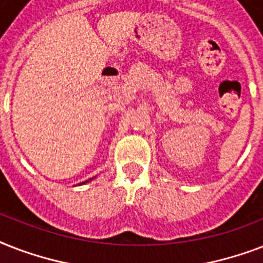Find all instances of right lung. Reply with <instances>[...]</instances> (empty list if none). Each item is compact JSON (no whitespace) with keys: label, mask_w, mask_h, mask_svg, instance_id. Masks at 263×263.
<instances>
[{"label":"right lung","mask_w":263,"mask_h":263,"mask_svg":"<svg viewBox=\"0 0 263 263\" xmlns=\"http://www.w3.org/2000/svg\"><path fill=\"white\" fill-rule=\"evenodd\" d=\"M92 179H94V177H92ZM92 179H90V180H86V181H83V183H80V184H86V183H88V181H91V180Z\"/></svg>","instance_id":"obj_1"}]
</instances>
